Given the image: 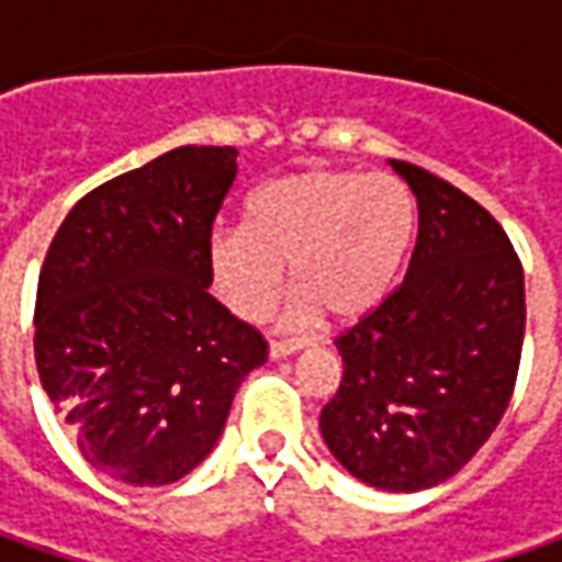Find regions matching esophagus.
Wrapping results in <instances>:
<instances>
[{
	"instance_id": "1",
	"label": "esophagus",
	"mask_w": 562,
	"mask_h": 562,
	"mask_svg": "<svg viewBox=\"0 0 562 562\" xmlns=\"http://www.w3.org/2000/svg\"><path fill=\"white\" fill-rule=\"evenodd\" d=\"M306 344H310V340H303V337H300V340H271L269 353H271V359L291 357V353H296V350H303Z\"/></svg>"
}]
</instances>
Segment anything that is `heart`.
I'll use <instances>...</instances> for the list:
<instances>
[{
  "label": "heart",
  "mask_w": 562,
  "mask_h": 562,
  "mask_svg": "<svg viewBox=\"0 0 562 562\" xmlns=\"http://www.w3.org/2000/svg\"><path fill=\"white\" fill-rule=\"evenodd\" d=\"M416 200L391 175L313 168L266 184L249 203L247 227H218L209 266L227 306L244 318L269 310L284 266L303 293L296 313L331 318L369 313L413 249Z\"/></svg>",
  "instance_id": "b5f03b06"
}]
</instances>
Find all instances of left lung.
<instances>
[{
    "label": "left lung",
    "instance_id": "left-lung-1",
    "mask_svg": "<svg viewBox=\"0 0 562 562\" xmlns=\"http://www.w3.org/2000/svg\"><path fill=\"white\" fill-rule=\"evenodd\" d=\"M419 203L406 278L337 335L344 378L322 438L350 475L422 491L460 472L504 419L526 335L522 262L460 187L391 159Z\"/></svg>",
    "mask_w": 562,
    "mask_h": 562
}]
</instances>
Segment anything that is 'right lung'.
Segmentation results:
<instances>
[{"instance_id":"add662e5","label":"right lung","mask_w":562,"mask_h":562,"mask_svg":"<svg viewBox=\"0 0 562 562\" xmlns=\"http://www.w3.org/2000/svg\"><path fill=\"white\" fill-rule=\"evenodd\" d=\"M234 146H178L90 190L46 249L33 357L55 416L109 479L159 487L203 463L269 357L212 293L209 240Z\"/></svg>"}]
</instances>
